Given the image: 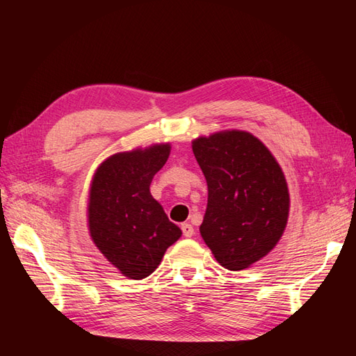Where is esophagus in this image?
Instances as JSON below:
<instances>
[{"instance_id":"esophagus-1","label":"esophagus","mask_w":356,"mask_h":356,"mask_svg":"<svg viewBox=\"0 0 356 356\" xmlns=\"http://www.w3.org/2000/svg\"><path fill=\"white\" fill-rule=\"evenodd\" d=\"M180 228H182V232H184V236L185 237H193L194 236V228H193V225L191 223H182V226H180Z\"/></svg>"}]
</instances>
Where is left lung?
I'll use <instances>...</instances> for the list:
<instances>
[{
	"label": "left lung",
	"mask_w": 356,
	"mask_h": 356,
	"mask_svg": "<svg viewBox=\"0 0 356 356\" xmlns=\"http://www.w3.org/2000/svg\"><path fill=\"white\" fill-rule=\"evenodd\" d=\"M208 184L200 236L216 260L241 270L268 255L289 218V188L264 143L243 130L199 136L193 142Z\"/></svg>",
	"instance_id": "left-lung-1"
}]
</instances>
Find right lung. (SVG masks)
I'll list each match as a JSON object with an SVG mask.
<instances>
[{"label": "right lung", "instance_id": "right-lung-1", "mask_svg": "<svg viewBox=\"0 0 356 356\" xmlns=\"http://www.w3.org/2000/svg\"><path fill=\"white\" fill-rule=\"evenodd\" d=\"M170 151L165 142L113 154L97 166L90 184V238L130 280L153 274L166 249L182 236L149 193L151 180L168 161Z\"/></svg>", "mask_w": 356, "mask_h": 356}]
</instances>
